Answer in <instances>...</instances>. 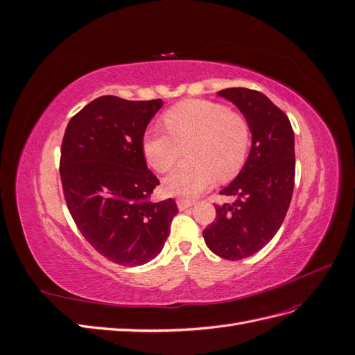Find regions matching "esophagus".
I'll use <instances>...</instances> for the list:
<instances>
[{
  "mask_svg": "<svg viewBox=\"0 0 355 355\" xmlns=\"http://www.w3.org/2000/svg\"><path fill=\"white\" fill-rule=\"evenodd\" d=\"M178 207H179V210H187V209H189L191 206H194V201H191V200H185V198H178Z\"/></svg>",
  "mask_w": 355,
  "mask_h": 355,
  "instance_id": "obj_1",
  "label": "esophagus"
}]
</instances>
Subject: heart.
Returning a JSON list of instances; mask_svg holds the SVG:
<instances>
[{
    "label": "heart",
    "instance_id": "obj_1",
    "mask_svg": "<svg viewBox=\"0 0 355 355\" xmlns=\"http://www.w3.org/2000/svg\"><path fill=\"white\" fill-rule=\"evenodd\" d=\"M166 132L149 128L142 137V153L158 173L175 167L182 148L189 149L191 166L180 167L164 179L168 196L196 198L214 180L234 179L243 168L250 146V127L239 112L204 101H184L163 115Z\"/></svg>",
    "mask_w": 355,
    "mask_h": 355
}]
</instances>
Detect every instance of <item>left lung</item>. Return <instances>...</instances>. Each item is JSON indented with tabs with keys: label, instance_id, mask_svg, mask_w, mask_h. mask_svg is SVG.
I'll return each instance as SVG.
<instances>
[{
	"label": "left lung",
	"instance_id": "8db88e82",
	"mask_svg": "<svg viewBox=\"0 0 355 355\" xmlns=\"http://www.w3.org/2000/svg\"><path fill=\"white\" fill-rule=\"evenodd\" d=\"M237 105L252 132V149L240 175L219 194L216 219L202 231L209 249L240 261L272 240L286 218L295 187V133L287 115L261 92L231 87L218 93Z\"/></svg>",
	"mask_w": 355,
	"mask_h": 355
}]
</instances>
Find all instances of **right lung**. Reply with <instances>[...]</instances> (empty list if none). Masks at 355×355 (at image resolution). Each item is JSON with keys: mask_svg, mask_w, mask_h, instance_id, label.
I'll list each match as a JSON object with an SVG mask.
<instances>
[{"mask_svg": "<svg viewBox=\"0 0 355 355\" xmlns=\"http://www.w3.org/2000/svg\"><path fill=\"white\" fill-rule=\"evenodd\" d=\"M163 101L101 96L75 114L60 148L68 210L96 252L123 265L155 257L178 213L176 201H151L159 180L146 167L142 137Z\"/></svg>", "mask_w": 355, "mask_h": 355, "instance_id": "right-lung-1", "label": "right lung"}]
</instances>
